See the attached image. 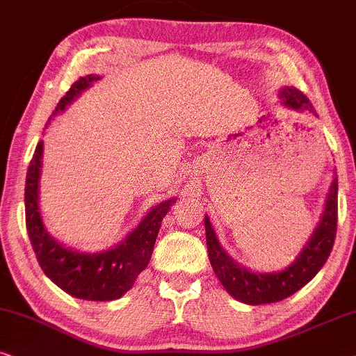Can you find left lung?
Instances as JSON below:
<instances>
[{
    "label": "left lung",
    "instance_id": "1",
    "mask_svg": "<svg viewBox=\"0 0 356 356\" xmlns=\"http://www.w3.org/2000/svg\"><path fill=\"white\" fill-rule=\"evenodd\" d=\"M279 97L284 105L294 108V110L314 111L312 103L298 88H282L279 92ZM337 220H339V181L334 177L325 202L323 217L305 248L300 251L299 258L284 271L261 274L238 266L235 261L225 253L213 228H211L209 217H205V236L210 264L225 289L235 299L251 305L279 302L307 284L325 264L332 248H334Z\"/></svg>",
    "mask_w": 356,
    "mask_h": 356
}]
</instances>
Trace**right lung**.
Masks as SVG:
<instances>
[{
  "label": "right lung",
  "instance_id": "1",
  "mask_svg": "<svg viewBox=\"0 0 356 356\" xmlns=\"http://www.w3.org/2000/svg\"><path fill=\"white\" fill-rule=\"evenodd\" d=\"M98 79V75L92 74L80 77L60 98L52 116H56L58 111H64L82 90L88 88ZM42 149V141H39L29 163L24 188L26 228L39 266L54 284L74 298L87 300L120 299L124 292L131 289L139 273L145 271L149 264L161 222L170 210L174 200H165L154 207L138 225V228H134V232L129 233L116 248L97 254L79 253L65 248L46 232L40 217L39 175Z\"/></svg>",
  "mask_w": 356,
  "mask_h": 356
}]
</instances>
